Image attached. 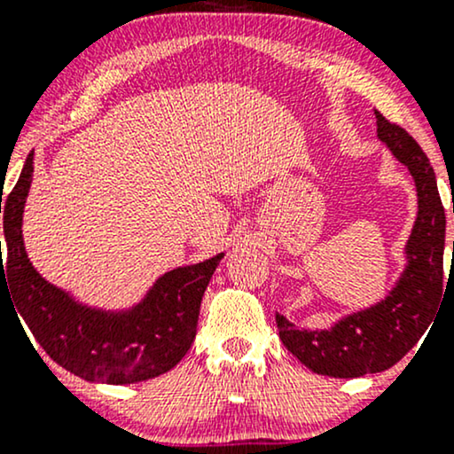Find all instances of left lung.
I'll list each match as a JSON object with an SVG mask.
<instances>
[{
  "instance_id": "obj_1",
  "label": "left lung",
  "mask_w": 454,
  "mask_h": 454,
  "mask_svg": "<svg viewBox=\"0 0 454 454\" xmlns=\"http://www.w3.org/2000/svg\"><path fill=\"white\" fill-rule=\"evenodd\" d=\"M380 143L410 170L416 220L403 247V270L378 303L341 316L328 328H299L278 314L279 340L314 373L361 378L393 367L429 328L442 305L446 215L429 158L403 128L376 113Z\"/></svg>"
}]
</instances>
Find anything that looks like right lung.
Masks as SVG:
<instances>
[{
	"instance_id": "1",
	"label": "right lung",
	"mask_w": 454,
	"mask_h": 454,
	"mask_svg": "<svg viewBox=\"0 0 454 454\" xmlns=\"http://www.w3.org/2000/svg\"><path fill=\"white\" fill-rule=\"evenodd\" d=\"M31 181L34 151L14 190L4 205L0 200L8 254L4 264L0 252V290L2 284L11 286L8 296L34 340L57 364L87 382L134 384L170 372L194 341L202 294L223 252L166 270L128 307L82 303L46 281L27 256L23 215Z\"/></svg>"
}]
</instances>
